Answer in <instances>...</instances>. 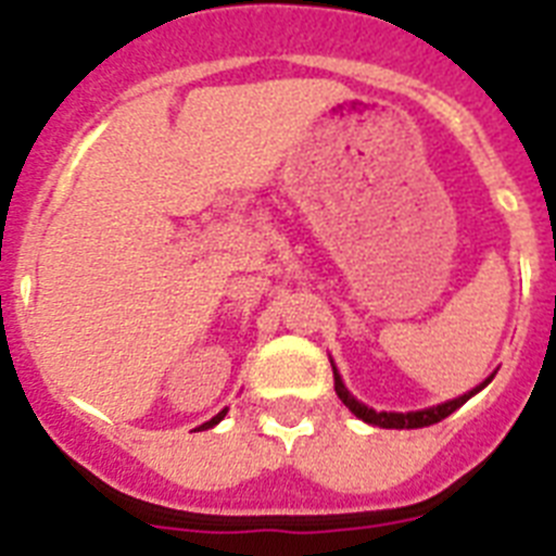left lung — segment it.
Wrapping results in <instances>:
<instances>
[{"mask_svg": "<svg viewBox=\"0 0 556 556\" xmlns=\"http://www.w3.org/2000/svg\"><path fill=\"white\" fill-rule=\"evenodd\" d=\"M333 381H336V395L342 399L344 407L350 409V413L356 415V418H362L365 424H372V427H381V429H418V427H429V424H438L444 421L446 415H452L455 409L460 407V404H466V401L472 399L475 393H480L483 387L492 381V376H489L483 384H478L475 390H469V393L458 395V399L452 401H444V404H438V407H427V409H415V413H376L372 407H367V404H362L358 399H353L350 395V390L344 387L342 376L336 372L333 367Z\"/></svg>", "mask_w": 556, "mask_h": 556, "instance_id": "8db88e82", "label": "left lung"}]
</instances>
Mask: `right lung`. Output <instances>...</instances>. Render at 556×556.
<instances>
[{"mask_svg":"<svg viewBox=\"0 0 556 556\" xmlns=\"http://www.w3.org/2000/svg\"><path fill=\"white\" fill-rule=\"evenodd\" d=\"M226 413H228V409H223V413H217V415H214V418H212V421H206L200 429H208V427H214V424H220L223 418H226Z\"/></svg>","mask_w":556,"mask_h":556,"instance_id":"1","label":"right lung"}]
</instances>
